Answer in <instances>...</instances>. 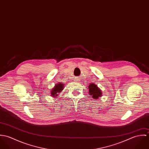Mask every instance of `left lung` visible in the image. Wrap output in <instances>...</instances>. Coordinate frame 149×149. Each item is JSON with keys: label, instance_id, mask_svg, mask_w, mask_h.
I'll list each match as a JSON object with an SVG mask.
<instances>
[{"label": "left lung", "instance_id": "8db88e82", "mask_svg": "<svg viewBox=\"0 0 149 149\" xmlns=\"http://www.w3.org/2000/svg\"><path fill=\"white\" fill-rule=\"evenodd\" d=\"M89 88V93L92 96V97L94 99H97L102 96L101 90L97 86V85L92 83L91 84L88 86Z\"/></svg>", "mask_w": 149, "mask_h": 149}]
</instances>
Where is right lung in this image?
I'll list each match as a JSON object with an SVG mask.
<instances>
[{
  "mask_svg": "<svg viewBox=\"0 0 149 149\" xmlns=\"http://www.w3.org/2000/svg\"><path fill=\"white\" fill-rule=\"evenodd\" d=\"M63 85L64 84H61V83L58 84H56V85L54 86V88L51 91L52 96H57V95L63 91V87H64Z\"/></svg>",
  "mask_w": 149,
  "mask_h": 149,
  "instance_id": "obj_1",
  "label": "right lung"
}]
</instances>
